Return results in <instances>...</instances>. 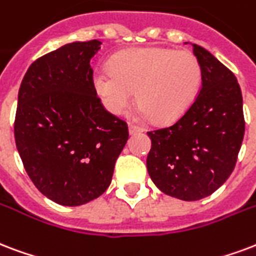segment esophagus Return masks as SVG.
<instances>
[{"mask_svg": "<svg viewBox=\"0 0 256 256\" xmlns=\"http://www.w3.org/2000/svg\"><path fill=\"white\" fill-rule=\"evenodd\" d=\"M128 132H130V134H134V132H144V128L140 126V124L130 122V124H128Z\"/></svg>", "mask_w": 256, "mask_h": 256, "instance_id": "obj_1", "label": "esophagus"}]
</instances>
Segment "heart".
Wrapping results in <instances>:
<instances>
[{"label": "heart", "instance_id": "obj_1", "mask_svg": "<svg viewBox=\"0 0 256 256\" xmlns=\"http://www.w3.org/2000/svg\"><path fill=\"white\" fill-rule=\"evenodd\" d=\"M110 71L94 74V88L112 114L132 104L134 91L142 114L170 124L189 110L202 87V70L189 50L140 46L115 54Z\"/></svg>", "mask_w": 256, "mask_h": 256}]
</instances>
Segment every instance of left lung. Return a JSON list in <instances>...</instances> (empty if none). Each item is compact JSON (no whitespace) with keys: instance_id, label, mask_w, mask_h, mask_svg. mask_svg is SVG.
<instances>
[{"instance_id":"8db88e82","label":"left lung","mask_w":256,"mask_h":256,"mask_svg":"<svg viewBox=\"0 0 256 256\" xmlns=\"http://www.w3.org/2000/svg\"><path fill=\"white\" fill-rule=\"evenodd\" d=\"M202 70L198 98L181 118L148 132V172L160 190L194 202L222 186L236 165L244 136L240 86L202 46L192 44Z\"/></svg>"}]
</instances>
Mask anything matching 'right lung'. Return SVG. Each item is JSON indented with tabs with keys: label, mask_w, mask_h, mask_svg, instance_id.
I'll return each mask as SVG.
<instances>
[{
	"label": "right lung",
	"mask_w": 256,
	"mask_h": 256,
	"mask_svg": "<svg viewBox=\"0 0 256 256\" xmlns=\"http://www.w3.org/2000/svg\"><path fill=\"white\" fill-rule=\"evenodd\" d=\"M102 42H72L34 60L18 90L14 140L29 178L52 202L83 206L104 193L128 126L102 104L90 60Z\"/></svg>",
	"instance_id": "1"
}]
</instances>
